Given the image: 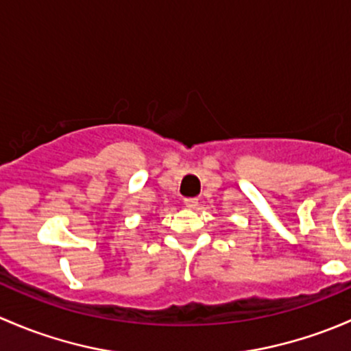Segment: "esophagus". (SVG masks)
Wrapping results in <instances>:
<instances>
[{
  "label": "esophagus",
  "instance_id": "obj_1",
  "mask_svg": "<svg viewBox=\"0 0 351 351\" xmlns=\"http://www.w3.org/2000/svg\"><path fill=\"white\" fill-rule=\"evenodd\" d=\"M184 204H186L187 208H196V206L199 204V201H197V197H186V199H184Z\"/></svg>",
  "mask_w": 351,
  "mask_h": 351
}]
</instances>
